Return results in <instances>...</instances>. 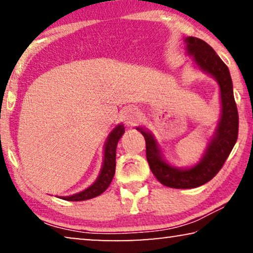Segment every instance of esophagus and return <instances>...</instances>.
<instances>
[{
	"mask_svg": "<svg viewBox=\"0 0 253 253\" xmlns=\"http://www.w3.org/2000/svg\"><path fill=\"white\" fill-rule=\"evenodd\" d=\"M139 112L136 108H126L123 110V121L126 126H133L139 120Z\"/></svg>",
	"mask_w": 253,
	"mask_h": 253,
	"instance_id": "34e87169",
	"label": "esophagus"
}]
</instances>
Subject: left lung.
<instances>
[{"label": "left lung", "mask_w": 253, "mask_h": 253, "mask_svg": "<svg viewBox=\"0 0 253 253\" xmlns=\"http://www.w3.org/2000/svg\"><path fill=\"white\" fill-rule=\"evenodd\" d=\"M184 42L197 67L215 78L219 84L221 119L202 160L190 168H176L166 162L153 134L137 127L146 141V158L152 172L161 184L174 189H192L211 181L222 168L238 136V113L229 69L204 40L188 37Z\"/></svg>", "instance_id": "obj_1"}]
</instances>
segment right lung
<instances>
[{"mask_svg":"<svg viewBox=\"0 0 253 253\" xmlns=\"http://www.w3.org/2000/svg\"><path fill=\"white\" fill-rule=\"evenodd\" d=\"M124 133L123 124L114 127V130L109 133L105 144V157H103V164L101 171L96 178V181L91 186L85 189L84 191L76 193V195L62 197V199L69 200V202H81V200H87L94 197H98L108 188L115 175L116 167V146L119 140Z\"/></svg>","mask_w":253,"mask_h":253,"instance_id":"obj_1","label":"right lung"}]
</instances>
